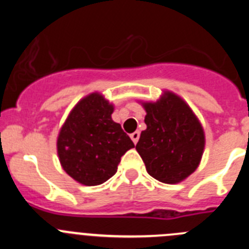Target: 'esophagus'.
Returning a JSON list of instances; mask_svg holds the SVG:
<instances>
[{
  "label": "esophagus",
  "mask_w": 249,
  "mask_h": 249,
  "mask_svg": "<svg viewBox=\"0 0 249 249\" xmlns=\"http://www.w3.org/2000/svg\"><path fill=\"white\" fill-rule=\"evenodd\" d=\"M131 138H132V141H133V143H137L138 142V140H140V132L138 131H136V132H133V133H131Z\"/></svg>",
  "instance_id": "obj_1"
}]
</instances>
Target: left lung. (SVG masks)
<instances>
[{
	"label": "left lung",
	"instance_id": "obj_1",
	"mask_svg": "<svg viewBox=\"0 0 249 249\" xmlns=\"http://www.w3.org/2000/svg\"><path fill=\"white\" fill-rule=\"evenodd\" d=\"M146 111L147 128L141 132L136 149L147 172L157 181L176 184L199 166L206 136L203 127L186 101L163 91L156 102L140 101Z\"/></svg>",
	"mask_w": 249,
	"mask_h": 249
}]
</instances>
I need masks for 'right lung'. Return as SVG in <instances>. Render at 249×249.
<instances>
[{
    "label": "right lung",
    "instance_id": "obj_1",
    "mask_svg": "<svg viewBox=\"0 0 249 249\" xmlns=\"http://www.w3.org/2000/svg\"><path fill=\"white\" fill-rule=\"evenodd\" d=\"M114 106L100 92L76 103L57 137L59 163L83 186H98L117 172L121 157L135 144L112 120Z\"/></svg>",
    "mask_w": 249,
    "mask_h": 249
}]
</instances>
